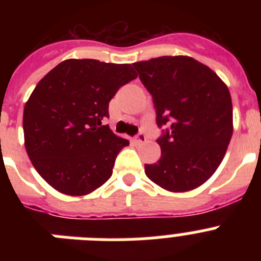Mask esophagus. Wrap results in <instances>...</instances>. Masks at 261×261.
<instances>
[{"instance_id":"1","label":"esophagus","mask_w":261,"mask_h":261,"mask_svg":"<svg viewBox=\"0 0 261 261\" xmlns=\"http://www.w3.org/2000/svg\"><path fill=\"white\" fill-rule=\"evenodd\" d=\"M135 141L137 142V144H144V142H146V136H145L144 133H138L135 137Z\"/></svg>"}]
</instances>
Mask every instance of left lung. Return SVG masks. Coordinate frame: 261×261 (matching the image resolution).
<instances>
[{"label": "left lung", "mask_w": 261, "mask_h": 261, "mask_svg": "<svg viewBox=\"0 0 261 261\" xmlns=\"http://www.w3.org/2000/svg\"><path fill=\"white\" fill-rule=\"evenodd\" d=\"M153 96L161 158L145 174L170 192L192 191L216 172L232 136V103L222 80L188 56H162L133 64Z\"/></svg>", "instance_id": "1"}]
</instances>
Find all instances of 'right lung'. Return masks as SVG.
<instances>
[{
    "label": "right lung",
    "mask_w": 261,
    "mask_h": 261,
    "mask_svg": "<svg viewBox=\"0 0 261 261\" xmlns=\"http://www.w3.org/2000/svg\"><path fill=\"white\" fill-rule=\"evenodd\" d=\"M135 78L130 64L69 59L36 85L23 111L24 146L55 190L84 196L110 179L129 141L102 123L117 90Z\"/></svg>",
    "instance_id": "1"
}]
</instances>
